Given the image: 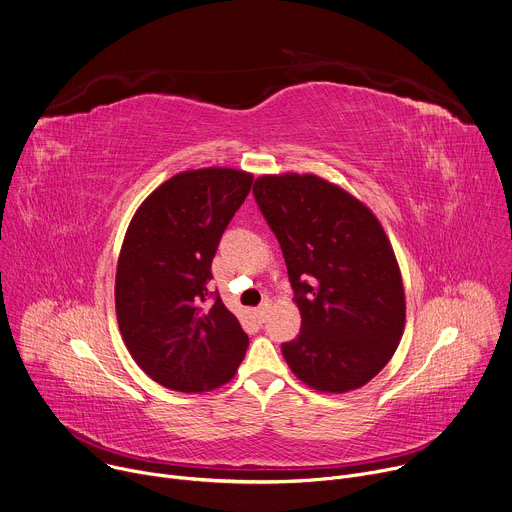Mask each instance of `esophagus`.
Returning a JSON list of instances; mask_svg holds the SVG:
<instances>
[{"mask_svg":"<svg viewBox=\"0 0 512 512\" xmlns=\"http://www.w3.org/2000/svg\"><path fill=\"white\" fill-rule=\"evenodd\" d=\"M269 307H271V305H269V301H265V303H261V305L255 309V315H257V319H259V321H265Z\"/></svg>","mask_w":512,"mask_h":512,"instance_id":"obj_1","label":"esophagus"}]
</instances>
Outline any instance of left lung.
<instances>
[{"instance_id":"8db88e82","label":"left lung","mask_w":512,"mask_h":512,"mask_svg":"<svg viewBox=\"0 0 512 512\" xmlns=\"http://www.w3.org/2000/svg\"><path fill=\"white\" fill-rule=\"evenodd\" d=\"M253 195L301 311L299 335L281 344L287 366L319 392L362 388L392 360L406 321L402 275L380 221L315 175L261 177Z\"/></svg>"}]
</instances>
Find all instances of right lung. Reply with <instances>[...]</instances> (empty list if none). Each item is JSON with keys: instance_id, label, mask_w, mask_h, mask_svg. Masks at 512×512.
Returning <instances> with one entry per match:
<instances>
[{"instance_id": "1", "label": "right lung", "mask_w": 512, "mask_h": 512, "mask_svg": "<svg viewBox=\"0 0 512 512\" xmlns=\"http://www.w3.org/2000/svg\"><path fill=\"white\" fill-rule=\"evenodd\" d=\"M253 177L233 168L187 170L136 211L116 269V317L134 362L160 386L209 392L227 384L249 337L209 289L219 241Z\"/></svg>"}]
</instances>
